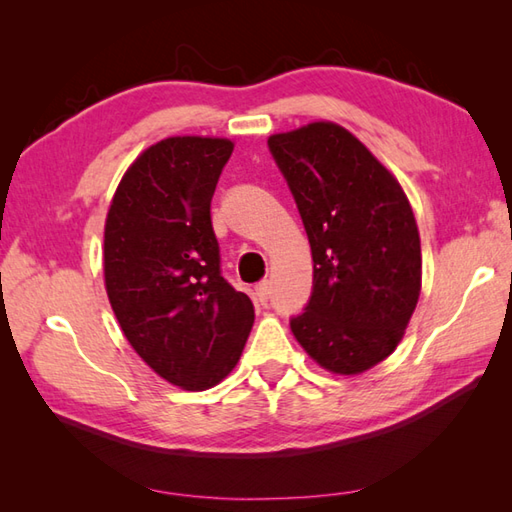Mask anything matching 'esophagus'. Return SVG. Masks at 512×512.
I'll return each instance as SVG.
<instances>
[{
  "label": "esophagus",
  "mask_w": 512,
  "mask_h": 512,
  "mask_svg": "<svg viewBox=\"0 0 512 512\" xmlns=\"http://www.w3.org/2000/svg\"><path fill=\"white\" fill-rule=\"evenodd\" d=\"M270 292H273V281H262V284H257L255 288V295L259 297V301L266 303L270 299Z\"/></svg>",
  "instance_id": "34e87169"
}]
</instances>
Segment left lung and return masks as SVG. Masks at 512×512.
<instances>
[{
  "instance_id": "8db88e82",
  "label": "left lung",
  "mask_w": 512,
  "mask_h": 512,
  "mask_svg": "<svg viewBox=\"0 0 512 512\" xmlns=\"http://www.w3.org/2000/svg\"><path fill=\"white\" fill-rule=\"evenodd\" d=\"M312 248V295L290 330L334 374L396 350L420 297L416 217L398 180L334 123L268 138Z\"/></svg>"
}]
</instances>
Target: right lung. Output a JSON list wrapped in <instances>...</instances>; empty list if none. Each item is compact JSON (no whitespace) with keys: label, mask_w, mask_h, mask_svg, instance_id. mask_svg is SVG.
I'll use <instances>...</instances> for the list:
<instances>
[{"label":"right lung","mask_w":512,"mask_h":512,"mask_svg":"<svg viewBox=\"0 0 512 512\" xmlns=\"http://www.w3.org/2000/svg\"><path fill=\"white\" fill-rule=\"evenodd\" d=\"M233 154L224 138L160 140L127 169L105 222V288L158 376L209 389L237 365L255 310L222 277L211 200Z\"/></svg>","instance_id":"1"}]
</instances>
